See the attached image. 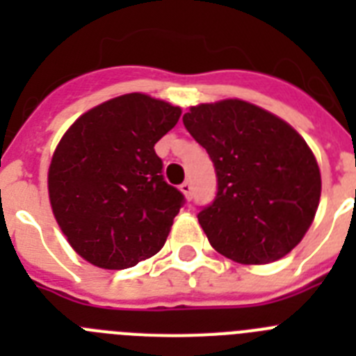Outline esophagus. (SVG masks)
<instances>
[{
	"label": "esophagus",
	"mask_w": 356,
	"mask_h": 356,
	"mask_svg": "<svg viewBox=\"0 0 356 356\" xmlns=\"http://www.w3.org/2000/svg\"><path fill=\"white\" fill-rule=\"evenodd\" d=\"M180 191L185 194V197H187V200H191V197H193V184H191L188 180L184 181V184L180 185Z\"/></svg>",
	"instance_id": "34e87169"
}]
</instances>
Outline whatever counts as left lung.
Masks as SVG:
<instances>
[{
    "label": "left lung",
    "instance_id": "left-lung-1",
    "mask_svg": "<svg viewBox=\"0 0 356 356\" xmlns=\"http://www.w3.org/2000/svg\"><path fill=\"white\" fill-rule=\"evenodd\" d=\"M184 124L213 162L217 194L197 221L216 251L238 264L291 253L316 217V156L284 119L241 99L191 106Z\"/></svg>",
    "mask_w": 356,
    "mask_h": 356
}]
</instances>
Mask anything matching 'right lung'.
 Segmentation results:
<instances>
[{
	"mask_svg": "<svg viewBox=\"0 0 356 356\" xmlns=\"http://www.w3.org/2000/svg\"><path fill=\"white\" fill-rule=\"evenodd\" d=\"M180 115V106L131 92L65 131L49 163V203L81 259L127 269L162 250L185 197L163 180L155 144Z\"/></svg>",
	"mask_w": 356,
	"mask_h": 356,
	"instance_id": "right-lung-1",
	"label": "right lung"
}]
</instances>
